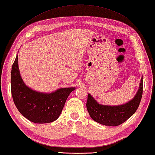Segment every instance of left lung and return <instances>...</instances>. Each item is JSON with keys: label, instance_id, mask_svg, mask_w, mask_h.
I'll use <instances>...</instances> for the list:
<instances>
[{"label": "left lung", "instance_id": "left-lung-1", "mask_svg": "<svg viewBox=\"0 0 155 155\" xmlns=\"http://www.w3.org/2000/svg\"><path fill=\"white\" fill-rule=\"evenodd\" d=\"M143 93V77L140 87L133 98L127 103L120 105H104L88 94L86 106L90 117L94 121L105 126H118L135 114L140 105Z\"/></svg>", "mask_w": 155, "mask_h": 155}]
</instances>
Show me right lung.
Listing matches in <instances>:
<instances>
[{
	"label": "right lung",
	"instance_id": "add662e5",
	"mask_svg": "<svg viewBox=\"0 0 155 155\" xmlns=\"http://www.w3.org/2000/svg\"><path fill=\"white\" fill-rule=\"evenodd\" d=\"M11 87L13 100L18 111L27 120L37 124L55 121L68 96L76 89L62 87L50 93L33 90L26 85L21 77L18 55L12 68Z\"/></svg>",
	"mask_w": 155,
	"mask_h": 155
}]
</instances>
